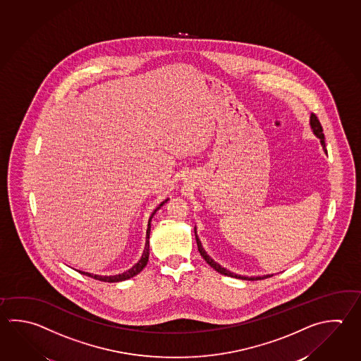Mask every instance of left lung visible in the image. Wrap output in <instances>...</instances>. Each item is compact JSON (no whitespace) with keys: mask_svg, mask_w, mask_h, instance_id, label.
<instances>
[{"mask_svg":"<svg viewBox=\"0 0 361 361\" xmlns=\"http://www.w3.org/2000/svg\"><path fill=\"white\" fill-rule=\"evenodd\" d=\"M310 125H312V129H313L314 134L318 136L320 139V143L323 145V148L326 149V143H324V134H323V128H322V123H319V118L317 117L315 114H312L310 116ZM195 240H197V250L200 252V255L203 257L205 262L209 264V266L214 269V271H217L218 273H221V274H225V276H228V277H235V279H247V281H254V279H268V277H272L273 274L271 276H264V277H245V276H238V274H233V273L228 272L227 269L225 268H222V267L217 264L213 259L204 252V249H203V246H202V243L199 241V238H197V235H195Z\"/></svg>","mask_w":361,"mask_h":361,"instance_id":"8db88e82","label":"left lung"}]
</instances>
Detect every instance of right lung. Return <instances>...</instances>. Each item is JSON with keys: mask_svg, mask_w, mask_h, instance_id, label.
Returning <instances> with one entry per match:
<instances>
[{"mask_svg": "<svg viewBox=\"0 0 361 361\" xmlns=\"http://www.w3.org/2000/svg\"><path fill=\"white\" fill-rule=\"evenodd\" d=\"M169 199H166L164 202H162L159 207L157 208L156 211L152 213V216L149 218V222H148V230H147V241H145V249H144L143 255H142V259L136 263L135 266L133 267L129 271H126V272L121 273V274H116V276H97V274H90V273L82 272V271H78L79 273H82V274H85V276H88V277H92V279H98V281H102V282H120V281H125V279H131V277H134L136 276L137 273L142 272L143 271L144 267L147 266V263H148V259H149V232H150V221H152V218L153 216L156 214V212L162 207V205L167 202Z\"/></svg>", "mask_w": 361, "mask_h": 361, "instance_id": "obj_1", "label": "right lung"}]
</instances>
